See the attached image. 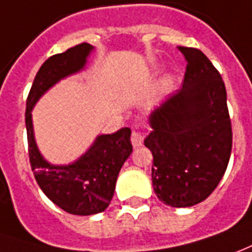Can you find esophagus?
<instances>
[{
    "mask_svg": "<svg viewBox=\"0 0 252 252\" xmlns=\"http://www.w3.org/2000/svg\"><path fill=\"white\" fill-rule=\"evenodd\" d=\"M143 139H144V136L142 132H139V131L132 132L131 142H132V144H133V147H138V146H140V144L143 143Z\"/></svg>",
    "mask_w": 252,
    "mask_h": 252,
    "instance_id": "esophagus-1",
    "label": "esophagus"
}]
</instances>
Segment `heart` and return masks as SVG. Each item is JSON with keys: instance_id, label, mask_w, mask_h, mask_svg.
Listing matches in <instances>:
<instances>
[{"instance_id": "b5f03b06", "label": "heart", "mask_w": 252, "mask_h": 252, "mask_svg": "<svg viewBox=\"0 0 252 252\" xmlns=\"http://www.w3.org/2000/svg\"><path fill=\"white\" fill-rule=\"evenodd\" d=\"M172 84H173V79H172L170 76L165 77V79L162 80V87L165 90L170 89V87H172Z\"/></svg>"}]
</instances>
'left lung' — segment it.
<instances>
[{"label": "left lung", "instance_id": "1", "mask_svg": "<svg viewBox=\"0 0 252 252\" xmlns=\"http://www.w3.org/2000/svg\"><path fill=\"white\" fill-rule=\"evenodd\" d=\"M187 60L183 87L150 114L144 146L153 153L158 199L172 207L205 200L222 179L232 151V124L222 77L199 49L179 46Z\"/></svg>", "mask_w": 252, "mask_h": 252}]
</instances>
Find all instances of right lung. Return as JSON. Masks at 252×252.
Here are the masks:
<instances>
[{"label": "right lung", "mask_w": 252, "mask_h": 252, "mask_svg": "<svg viewBox=\"0 0 252 252\" xmlns=\"http://www.w3.org/2000/svg\"><path fill=\"white\" fill-rule=\"evenodd\" d=\"M93 49L89 43H80L49 57L35 76L26 106L28 156L35 180L53 203L76 216L96 214L109 206L119 172L132 153L131 129L126 126L110 135H101L76 162L54 166L43 159L36 147L31 110L53 84L83 69Z\"/></svg>", "instance_id": "obj_1"}]
</instances>
